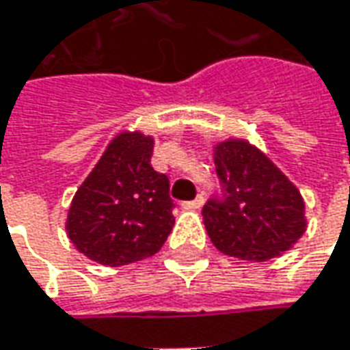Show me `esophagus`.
Returning a JSON list of instances; mask_svg holds the SVG:
<instances>
[{"mask_svg":"<svg viewBox=\"0 0 350 350\" xmlns=\"http://www.w3.org/2000/svg\"><path fill=\"white\" fill-rule=\"evenodd\" d=\"M182 207H184V209H201V207H203V198L198 196L193 201H186V203H182Z\"/></svg>","mask_w":350,"mask_h":350,"instance_id":"1","label":"esophagus"}]
</instances>
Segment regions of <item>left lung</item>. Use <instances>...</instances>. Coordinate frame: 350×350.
I'll return each instance as SVG.
<instances>
[{
  "label": "left lung",
  "instance_id": "obj_1",
  "mask_svg": "<svg viewBox=\"0 0 350 350\" xmlns=\"http://www.w3.org/2000/svg\"><path fill=\"white\" fill-rule=\"evenodd\" d=\"M223 184V201L203 207L213 246L246 261L283 256L306 232V205L300 189L254 143L228 137L213 145Z\"/></svg>",
  "mask_w": 350,
  "mask_h": 350
}]
</instances>
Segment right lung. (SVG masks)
<instances>
[{"label": "right lung", "instance_id": "obj_1", "mask_svg": "<svg viewBox=\"0 0 350 350\" xmlns=\"http://www.w3.org/2000/svg\"><path fill=\"white\" fill-rule=\"evenodd\" d=\"M154 137L122 129L77 187L66 232L79 252L106 267L154 256L174 226L168 178L151 166Z\"/></svg>", "mask_w": 350, "mask_h": 350}]
</instances>
